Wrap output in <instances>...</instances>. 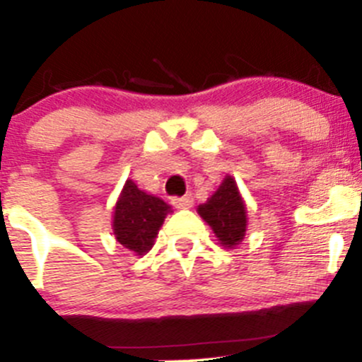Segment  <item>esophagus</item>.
<instances>
[{"mask_svg":"<svg viewBox=\"0 0 362 362\" xmlns=\"http://www.w3.org/2000/svg\"><path fill=\"white\" fill-rule=\"evenodd\" d=\"M171 203H173L175 208L185 210V208H192V204H194V199H192L191 194H187V196H184V198H173V199H171Z\"/></svg>","mask_w":362,"mask_h":362,"instance_id":"esophagus-1","label":"esophagus"}]
</instances>
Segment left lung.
Here are the masks:
<instances>
[{"label": "left lung", "mask_w": 362, "mask_h": 362, "mask_svg": "<svg viewBox=\"0 0 362 362\" xmlns=\"http://www.w3.org/2000/svg\"><path fill=\"white\" fill-rule=\"evenodd\" d=\"M224 249H235L247 235V204L235 177L226 175L217 191L196 208Z\"/></svg>", "instance_id": "8db88e82"}]
</instances>
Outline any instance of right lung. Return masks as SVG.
Masks as SVG:
<instances>
[{"label": "right lung", "instance_id": "obj_1", "mask_svg": "<svg viewBox=\"0 0 362 362\" xmlns=\"http://www.w3.org/2000/svg\"><path fill=\"white\" fill-rule=\"evenodd\" d=\"M171 206L164 199L141 191L127 178L117 198L112 215L113 236L134 255H145L154 247L159 229Z\"/></svg>", "mask_w": 362, "mask_h": 362}]
</instances>
